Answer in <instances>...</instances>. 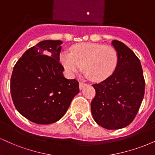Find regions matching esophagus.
I'll list each match as a JSON object with an SVG mask.
<instances>
[{"label":"esophagus","instance_id":"1","mask_svg":"<svg viewBox=\"0 0 155 155\" xmlns=\"http://www.w3.org/2000/svg\"><path fill=\"white\" fill-rule=\"evenodd\" d=\"M86 85H87V84H85L84 82H81V81H80V82H79V89H80V90H82V89Z\"/></svg>","mask_w":155,"mask_h":155}]
</instances>
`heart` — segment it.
<instances>
[{"label": "heart", "instance_id": "b5f03b06", "mask_svg": "<svg viewBox=\"0 0 155 155\" xmlns=\"http://www.w3.org/2000/svg\"><path fill=\"white\" fill-rule=\"evenodd\" d=\"M60 60L68 74L74 76L84 72L92 81H104L113 74L118 64L119 55L111 46L93 43H84L74 46L71 54L64 51Z\"/></svg>", "mask_w": 155, "mask_h": 155}]
</instances>
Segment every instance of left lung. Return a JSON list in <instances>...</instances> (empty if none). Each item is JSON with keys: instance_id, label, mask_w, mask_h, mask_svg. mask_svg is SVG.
I'll use <instances>...</instances> for the list:
<instances>
[{"instance_id": "1", "label": "left lung", "mask_w": 155, "mask_h": 155, "mask_svg": "<svg viewBox=\"0 0 155 155\" xmlns=\"http://www.w3.org/2000/svg\"><path fill=\"white\" fill-rule=\"evenodd\" d=\"M111 44L118 52V64L111 76L92 84L96 93L91 111L97 124L117 130L129 125L136 117L144 96L145 81L134 52L120 41Z\"/></svg>"}]
</instances>
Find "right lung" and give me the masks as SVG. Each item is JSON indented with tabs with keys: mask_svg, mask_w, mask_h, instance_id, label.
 I'll return each instance as SVG.
<instances>
[{
	"mask_svg": "<svg viewBox=\"0 0 155 155\" xmlns=\"http://www.w3.org/2000/svg\"><path fill=\"white\" fill-rule=\"evenodd\" d=\"M61 41L45 40L30 48L15 64L11 95L15 108L36 124L56 122L79 92V82L63 76Z\"/></svg>",
	"mask_w": 155,
	"mask_h": 155,
	"instance_id": "obj_1",
	"label": "right lung"
}]
</instances>
